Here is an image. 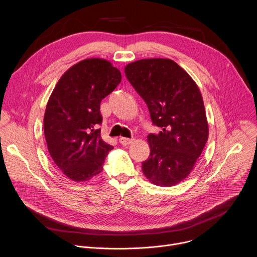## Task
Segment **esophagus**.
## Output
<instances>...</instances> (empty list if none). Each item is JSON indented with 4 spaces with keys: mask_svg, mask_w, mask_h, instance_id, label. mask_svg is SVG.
<instances>
[{
    "mask_svg": "<svg viewBox=\"0 0 257 257\" xmlns=\"http://www.w3.org/2000/svg\"><path fill=\"white\" fill-rule=\"evenodd\" d=\"M119 141H120V143H121V144H123V145H129V144H131V143L133 142V139H131V138H125V137H121V138L119 139Z\"/></svg>",
    "mask_w": 257,
    "mask_h": 257,
    "instance_id": "esophagus-1",
    "label": "esophagus"
}]
</instances>
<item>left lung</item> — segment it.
Masks as SVG:
<instances>
[{"mask_svg": "<svg viewBox=\"0 0 257 257\" xmlns=\"http://www.w3.org/2000/svg\"><path fill=\"white\" fill-rule=\"evenodd\" d=\"M125 74L161 127L150 134L151 154L142 172L153 184L171 187L186 179L208 139L203 99L195 81L171 59H142L128 64Z\"/></svg>", "mask_w": 257, "mask_h": 257, "instance_id": "left-lung-1", "label": "left lung"}]
</instances>
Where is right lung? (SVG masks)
Returning <instances> with one entry per match:
<instances>
[{"instance_id":"right-lung-1","label":"right lung","mask_w":257,"mask_h":257,"mask_svg":"<svg viewBox=\"0 0 257 257\" xmlns=\"http://www.w3.org/2000/svg\"><path fill=\"white\" fill-rule=\"evenodd\" d=\"M121 79V72L111 62L85 59L64 73L49 98L44 117L48 150L72 181H89L99 174L114 149L100 137L99 107Z\"/></svg>"}]
</instances>
